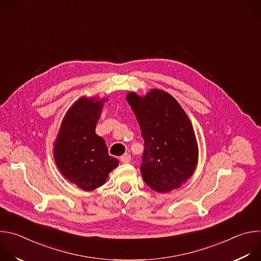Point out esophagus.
Listing matches in <instances>:
<instances>
[{
    "instance_id": "34e87169",
    "label": "esophagus",
    "mask_w": 261,
    "mask_h": 261,
    "mask_svg": "<svg viewBox=\"0 0 261 261\" xmlns=\"http://www.w3.org/2000/svg\"><path fill=\"white\" fill-rule=\"evenodd\" d=\"M121 161H122L123 163H130V161H131V156L128 155V154H126V155H124V156L121 157Z\"/></svg>"
}]
</instances>
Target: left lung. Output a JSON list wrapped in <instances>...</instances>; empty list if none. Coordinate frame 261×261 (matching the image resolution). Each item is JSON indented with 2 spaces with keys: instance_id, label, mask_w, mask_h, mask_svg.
Instances as JSON below:
<instances>
[{
  "instance_id": "1",
  "label": "left lung",
  "mask_w": 261,
  "mask_h": 261,
  "mask_svg": "<svg viewBox=\"0 0 261 261\" xmlns=\"http://www.w3.org/2000/svg\"><path fill=\"white\" fill-rule=\"evenodd\" d=\"M144 141L140 171L157 192H168L187 180L197 165L198 148L189 118L168 93L153 90L145 97H126Z\"/></svg>"
}]
</instances>
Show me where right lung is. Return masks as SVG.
Segmentation results:
<instances>
[{
	"instance_id": "right-lung-1",
	"label": "right lung",
	"mask_w": 261,
	"mask_h": 261,
	"mask_svg": "<svg viewBox=\"0 0 261 261\" xmlns=\"http://www.w3.org/2000/svg\"><path fill=\"white\" fill-rule=\"evenodd\" d=\"M104 101L81 98L68 110L55 142L58 168L85 191L102 186L119 165L116 158L108 155L104 139L95 133Z\"/></svg>"
}]
</instances>
